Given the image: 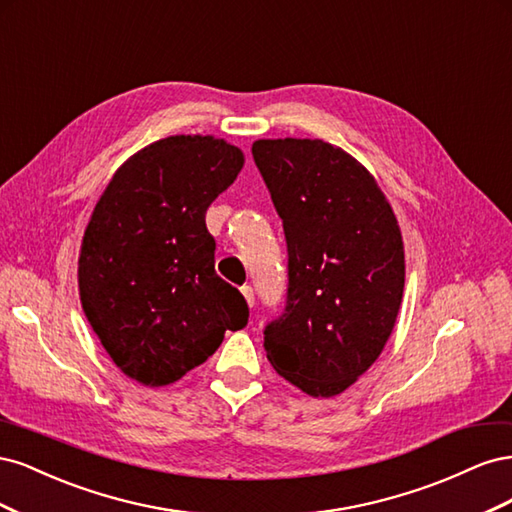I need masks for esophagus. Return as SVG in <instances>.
I'll list each match as a JSON object with an SVG mask.
<instances>
[{
    "label": "esophagus",
    "mask_w": 512,
    "mask_h": 512,
    "mask_svg": "<svg viewBox=\"0 0 512 512\" xmlns=\"http://www.w3.org/2000/svg\"><path fill=\"white\" fill-rule=\"evenodd\" d=\"M241 294L245 297L247 305L254 307V290H252V286H241Z\"/></svg>",
    "instance_id": "obj_1"
}]
</instances>
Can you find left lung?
Wrapping results in <instances>:
<instances>
[{"mask_svg":"<svg viewBox=\"0 0 512 512\" xmlns=\"http://www.w3.org/2000/svg\"><path fill=\"white\" fill-rule=\"evenodd\" d=\"M252 156L288 245L286 307L265 327L267 359L303 393L339 395L395 327L406 280L397 218L369 170L320 138H262Z\"/></svg>","mask_w":512,"mask_h":512,"instance_id":"obj_1","label":"left lung"}]
</instances>
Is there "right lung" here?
<instances>
[{
	"label": "right lung",
	"mask_w": 512,
	"mask_h": 512,
	"mask_svg": "<svg viewBox=\"0 0 512 512\" xmlns=\"http://www.w3.org/2000/svg\"><path fill=\"white\" fill-rule=\"evenodd\" d=\"M215 136H168L123 162L91 213L79 256L83 312L113 363L164 386L247 324L243 294L215 273L205 213L243 168Z\"/></svg>",
	"instance_id": "right-lung-1"
}]
</instances>
